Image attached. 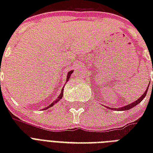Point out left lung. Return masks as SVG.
<instances>
[{
    "label": "left lung",
    "mask_w": 153,
    "mask_h": 153,
    "mask_svg": "<svg viewBox=\"0 0 153 153\" xmlns=\"http://www.w3.org/2000/svg\"><path fill=\"white\" fill-rule=\"evenodd\" d=\"M152 86H153V84H152ZM148 89H146V91H145V94H143L142 96H140V98H138L137 100L135 101V102H133V103H131V104L129 105H126V106H123V107H121V108H118V109H115V108H114V109H116V110H118V111H123V110H128V109H132V108H133L134 106H136L137 105H138L139 103H140L141 101L144 99V98H145V96H146V94H147V91H148Z\"/></svg>",
    "instance_id": "1"
}]
</instances>
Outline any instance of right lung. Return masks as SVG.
Instances as JSON below:
<instances>
[{
    "mask_svg": "<svg viewBox=\"0 0 153 153\" xmlns=\"http://www.w3.org/2000/svg\"><path fill=\"white\" fill-rule=\"evenodd\" d=\"M73 71H70L69 72H68V74H67V82L68 81V80H69V79H70V77H71V74H72V73H73ZM63 88H64V87H63ZM63 88L62 89V92H61V94H59V97H58V98L57 99H56V100L55 101H54V102H52V103H51V105H49V106H48L46 108V109H48L49 107H51V106H53V105H54L55 104V103H57L58 102H59V101L60 100V99H61V98H62V94H63Z\"/></svg>",
    "mask_w": 153,
    "mask_h": 153,
    "instance_id": "right-lung-1",
    "label": "right lung"
}]
</instances>
